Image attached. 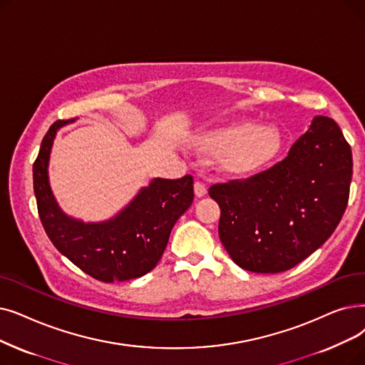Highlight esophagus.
<instances>
[{
  "instance_id": "obj_1",
  "label": "esophagus",
  "mask_w": 365,
  "mask_h": 365,
  "mask_svg": "<svg viewBox=\"0 0 365 365\" xmlns=\"http://www.w3.org/2000/svg\"><path fill=\"white\" fill-rule=\"evenodd\" d=\"M194 191H195V195L200 198V197H204L205 194H207V187H205V185L202 182L197 180L194 185Z\"/></svg>"
}]
</instances>
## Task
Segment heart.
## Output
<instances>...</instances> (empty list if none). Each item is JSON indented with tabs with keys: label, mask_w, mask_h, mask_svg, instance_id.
<instances>
[{
	"label": "heart",
	"mask_w": 365,
	"mask_h": 365,
	"mask_svg": "<svg viewBox=\"0 0 365 365\" xmlns=\"http://www.w3.org/2000/svg\"><path fill=\"white\" fill-rule=\"evenodd\" d=\"M197 145L209 153H222V165L231 171H249L268 161L276 149L274 134L253 123L216 128L198 137Z\"/></svg>",
	"instance_id": "heart-1"
}]
</instances>
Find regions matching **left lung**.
Listing matches in <instances>:
<instances>
[{"label":"left lung","mask_w":365,"mask_h":365,"mask_svg":"<svg viewBox=\"0 0 365 365\" xmlns=\"http://www.w3.org/2000/svg\"><path fill=\"white\" fill-rule=\"evenodd\" d=\"M351 180L349 143L334 120L316 116L272 168L210 186L209 195L220 207V242L247 272H287L334 232Z\"/></svg>","instance_id":"1"}]
</instances>
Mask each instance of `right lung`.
<instances>
[{"label": "right lung", "mask_w": 365, "mask_h": 365, "mask_svg": "<svg viewBox=\"0 0 365 365\" xmlns=\"http://www.w3.org/2000/svg\"><path fill=\"white\" fill-rule=\"evenodd\" d=\"M56 120L46 133L33 167L34 194L43 228L53 246L93 279L113 283L152 272L167 247L178 219L194 201L191 174L153 179L115 217L83 222L61 210L47 176L56 131L73 122Z\"/></svg>", "instance_id": "add662e5"}]
</instances>
